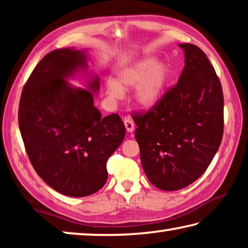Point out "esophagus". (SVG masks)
<instances>
[{"mask_svg":"<svg viewBox=\"0 0 248 248\" xmlns=\"http://www.w3.org/2000/svg\"><path fill=\"white\" fill-rule=\"evenodd\" d=\"M124 125H125V129H127L128 132H132L134 130V123L132 119H125L124 120Z\"/></svg>","mask_w":248,"mask_h":248,"instance_id":"obj_1","label":"esophagus"}]
</instances>
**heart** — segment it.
<instances>
[{
  "instance_id": "1",
  "label": "heart",
  "mask_w": 248,
  "mask_h": 248,
  "mask_svg": "<svg viewBox=\"0 0 248 248\" xmlns=\"http://www.w3.org/2000/svg\"><path fill=\"white\" fill-rule=\"evenodd\" d=\"M171 78L173 70L169 62L158 60L156 56H146L118 71L116 82L107 83L106 94L116 102L123 97L124 91L137 87L134 103L141 109L151 110L164 99Z\"/></svg>"
}]
</instances>
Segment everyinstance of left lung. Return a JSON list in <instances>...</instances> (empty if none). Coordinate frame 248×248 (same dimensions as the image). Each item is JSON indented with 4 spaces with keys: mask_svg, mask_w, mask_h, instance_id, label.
<instances>
[{
    "mask_svg": "<svg viewBox=\"0 0 248 248\" xmlns=\"http://www.w3.org/2000/svg\"><path fill=\"white\" fill-rule=\"evenodd\" d=\"M185 66L177 85L156 108L134 116L136 140L146 177L158 189L179 190L198 179L223 136V92L200 48L179 44Z\"/></svg>",
    "mask_w": 248,
    "mask_h": 248,
    "instance_id": "8db88e82",
    "label": "left lung"
}]
</instances>
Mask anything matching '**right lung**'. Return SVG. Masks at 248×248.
<instances>
[{
  "mask_svg": "<svg viewBox=\"0 0 248 248\" xmlns=\"http://www.w3.org/2000/svg\"><path fill=\"white\" fill-rule=\"evenodd\" d=\"M86 49H56L45 56L25 84L18 124L33 169L62 195L86 197L106 183L107 161L123 143L117 114L94 106L99 78L89 69ZM83 82L84 88L70 84Z\"/></svg>",
  "mask_w": 248,
  "mask_h": 248,
  "instance_id": "obj_1",
  "label": "right lung"
}]
</instances>
